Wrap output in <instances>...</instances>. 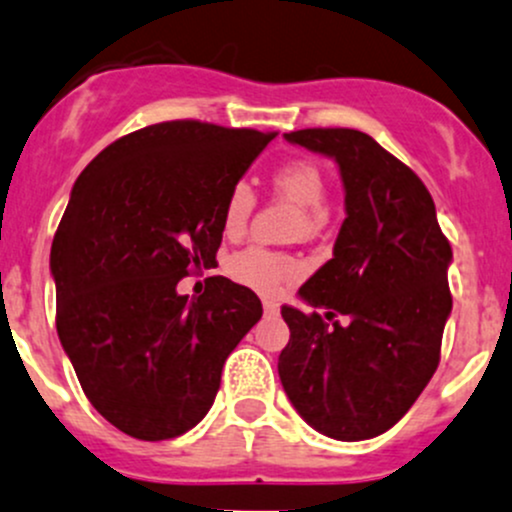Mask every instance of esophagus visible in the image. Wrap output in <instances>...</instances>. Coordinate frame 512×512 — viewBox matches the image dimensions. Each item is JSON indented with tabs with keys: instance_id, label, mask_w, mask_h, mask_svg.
Wrapping results in <instances>:
<instances>
[{
	"instance_id": "obj_1",
	"label": "esophagus",
	"mask_w": 512,
	"mask_h": 512,
	"mask_svg": "<svg viewBox=\"0 0 512 512\" xmlns=\"http://www.w3.org/2000/svg\"><path fill=\"white\" fill-rule=\"evenodd\" d=\"M262 306H265V314H279V306L277 304H274V301L272 299H265V301H262Z\"/></svg>"
}]
</instances>
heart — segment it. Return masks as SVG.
<instances>
[{"instance_id":"heart-1","label":"heart","mask_w":512,"mask_h":512,"mask_svg":"<svg viewBox=\"0 0 512 512\" xmlns=\"http://www.w3.org/2000/svg\"><path fill=\"white\" fill-rule=\"evenodd\" d=\"M272 188L282 198L292 201L301 211H306L309 225H316L321 220V211L326 206L328 186L326 176L314 161L309 159H292L279 164L272 171ZM257 206V196L247 184H235L228 191L223 203V233L230 238H238L242 230L247 228L252 211ZM228 272L233 279H238L245 287L257 289V292L272 294L282 287L284 282L297 277L299 267L292 257L282 255V252L267 250V247L252 245L240 250L238 255L230 257Z\"/></svg>"}]
</instances>
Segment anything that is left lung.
Returning a JSON list of instances; mask_svg holds the SVG:
<instances>
[{
	"label": "left lung",
	"instance_id": "left-lung-1",
	"mask_svg": "<svg viewBox=\"0 0 512 512\" xmlns=\"http://www.w3.org/2000/svg\"><path fill=\"white\" fill-rule=\"evenodd\" d=\"M284 137L338 161L348 218L331 260L299 289L314 311L282 306L292 336L279 380L321 434L373 439L405 417L437 370L451 245L422 179L373 137L348 127Z\"/></svg>",
	"mask_w": 512,
	"mask_h": 512
}]
</instances>
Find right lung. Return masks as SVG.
Listing matches in <instances>:
<instances>
[{
  "label": "right lung",
  "instance_id": "1",
  "mask_svg": "<svg viewBox=\"0 0 512 512\" xmlns=\"http://www.w3.org/2000/svg\"><path fill=\"white\" fill-rule=\"evenodd\" d=\"M277 132L159 122L105 147L53 235L56 328L90 405L142 441L181 437L211 410L225 358L260 321L252 289L208 277L223 203Z\"/></svg>",
  "mask_w": 512,
  "mask_h": 512
}]
</instances>
